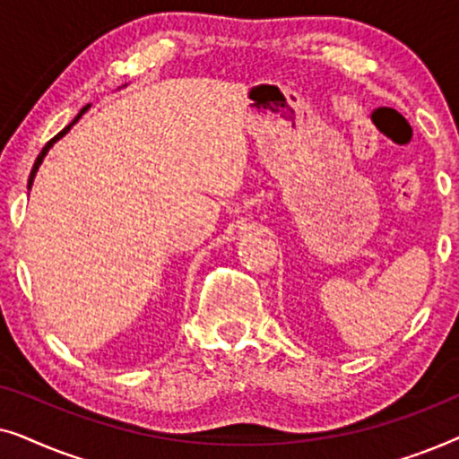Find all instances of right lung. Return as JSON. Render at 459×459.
<instances>
[{
    "instance_id": "1",
    "label": "right lung",
    "mask_w": 459,
    "mask_h": 459,
    "mask_svg": "<svg viewBox=\"0 0 459 459\" xmlns=\"http://www.w3.org/2000/svg\"><path fill=\"white\" fill-rule=\"evenodd\" d=\"M87 108H90V104H87V106H83V108H81V112H79V115H77V117H74V121H73L71 125H66V127H65V129H62L58 135H54V137H52V140H49V142L46 143V146H43V150H41V152H39V156H37V160H35V165H33V169H30V175H29V187H30V186H33L35 173H37V169H39V165H41L43 156H46V154H48V150L54 146V143H56V140H60V137H62V135H65V134H68V131H71V127H73V125H74V123H77L81 117H83V112H85Z\"/></svg>"
}]
</instances>
